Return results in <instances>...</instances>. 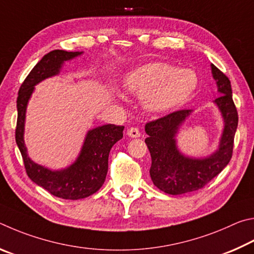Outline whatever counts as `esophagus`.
<instances>
[{
    "instance_id": "1",
    "label": "esophagus",
    "mask_w": 254,
    "mask_h": 254,
    "mask_svg": "<svg viewBox=\"0 0 254 254\" xmlns=\"http://www.w3.org/2000/svg\"><path fill=\"white\" fill-rule=\"evenodd\" d=\"M127 135L130 137V138H138L140 137V131L138 130V128H130V129L127 130Z\"/></svg>"
}]
</instances>
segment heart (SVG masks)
Returning a JSON list of instances; mask_svg holds the SVG:
<instances>
[{
  "label": "heart",
  "mask_w": 254,
  "mask_h": 254,
  "mask_svg": "<svg viewBox=\"0 0 254 254\" xmlns=\"http://www.w3.org/2000/svg\"><path fill=\"white\" fill-rule=\"evenodd\" d=\"M123 87L129 95L140 96L141 106L147 113L157 115L188 101L197 87V77L190 69L150 62L130 71Z\"/></svg>",
  "instance_id": "heart-1"
}]
</instances>
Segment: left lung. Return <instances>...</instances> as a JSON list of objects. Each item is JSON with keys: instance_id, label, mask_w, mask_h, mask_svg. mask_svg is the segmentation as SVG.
Listing matches in <instances>:
<instances>
[{"instance_id": "left-lung-1", "label": "left lung", "mask_w": 254, "mask_h": 254, "mask_svg": "<svg viewBox=\"0 0 254 254\" xmlns=\"http://www.w3.org/2000/svg\"><path fill=\"white\" fill-rule=\"evenodd\" d=\"M211 70L221 95L213 102L223 120V130L215 152L204 157H192L182 153L177 146L176 135L193 110L175 111L145 126L148 135L145 143L152 157L150 179L156 188L167 194L181 195L201 190L220 174L232 157L239 122L232 88L229 78L214 64H211Z\"/></svg>"}]
</instances>
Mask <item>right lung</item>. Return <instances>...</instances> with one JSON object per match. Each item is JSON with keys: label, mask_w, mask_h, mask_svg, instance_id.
I'll use <instances>...</instances> for the list:
<instances>
[{"label": "right lung", "mask_w": 254, "mask_h": 254, "mask_svg": "<svg viewBox=\"0 0 254 254\" xmlns=\"http://www.w3.org/2000/svg\"><path fill=\"white\" fill-rule=\"evenodd\" d=\"M83 51L53 50L47 53L21 84L16 100L15 140L23 158L26 174L35 184L64 199H80L96 193L106 180L110 149L123 138L124 126L102 125L88 130L75 161L65 168L50 170L33 162L24 143L26 108L37 84L60 73L64 62L81 56Z\"/></svg>", "instance_id": "1"}]
</instances>
